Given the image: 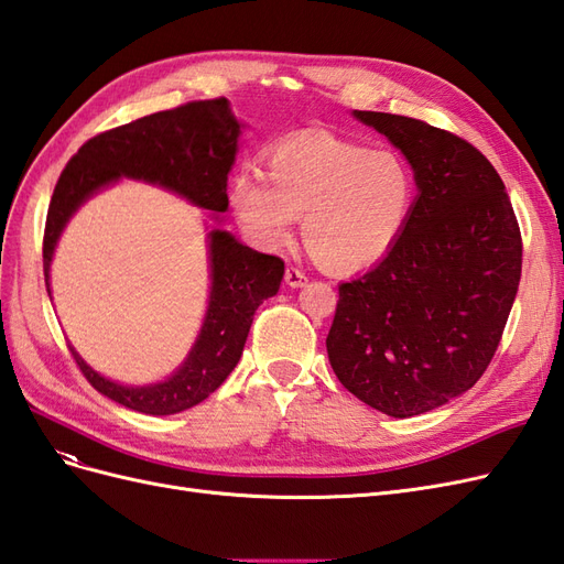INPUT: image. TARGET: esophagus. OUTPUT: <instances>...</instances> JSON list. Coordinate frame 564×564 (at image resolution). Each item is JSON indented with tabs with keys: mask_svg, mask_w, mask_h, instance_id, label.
Masks as SVG:
<instances>
[{
	"mask_svg": "<svg viewBox=\"0 0 564 564\" xmlns=\"http://www.w3.org/2000/svg\"><path fill=\"white\" fill-rule=\"evenodd\" d=\"M284 282L292 286V289H299V286H303L305 282H308V278H305V272L301 268L289 265L286 272H284Z\"/></svg>",
	"mask_w": 564,
	"mask_h": 564,
	"instance_id": "34e87169",
	"label": "esophagus"
}]
</instances>
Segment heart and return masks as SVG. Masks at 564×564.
<instances>
[{
    "mask_svg": "<svg viewBox=\"0 0 564 564\" xmlns=\"http://www.w3.org/2000/svg\"><path fill=\"white\" fill-rule=\"evenodd\" d=\"M268 181L242 169L228 199L245 235L280 249L303 216V242L332 272L369 268L395 247L416 204L414 169L398 150H373L329 133L272 145Z\"/></svg>",
    "mask_w": 564,
    "mask_h": 564,
    "instance_id": "heart-1",
    "label": "heart"
}]
</instances>
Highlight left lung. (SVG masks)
<instances>
[{
	"label": "left lung",
	"mask_w": 564,
	"mask_h": 564,
	"mask_svg": "<svg viewBox=\"0 0 564 564\" xmlns=\"http://www.w3.org/2000/svg\"><path fill=\"white\" fill-rule=\"evenodd\" d=\"M402 150L412 218L381 263L338 286L332 369L357 400L409 419L458 398L499 348L522 237L497 169L458 135L390 112H352Z\"/></svg>",
	"instance_id": "8db88e82"
}]
</instances>
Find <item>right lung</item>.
<instances>
[{"instance_id":"obj_1","label":"right lung","mask_w":564,"mask_h":564,"mask_svg":"<svg viewBox=\"0 0 564 564\" xmlns=\"http://www.w3.org/2000/svg\"><path fill=\"white\" fill-rule=\"evenodd\" d=\"M240 122L226 98L193 100L94 135L65 164L48 204L44 228V280L58 237L84 199L122 176L174 191L202 209H228V172L235 162ZM209 308L191 355L174 377L152 386H119L96 373L70 348L77 367L98 392L133 412L178 414L207 400L240 362L253 313L278 294L284 261L240 245L226 230L209 232Z\"/></svg>"}]
</instances>
